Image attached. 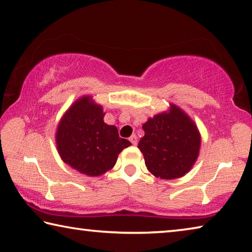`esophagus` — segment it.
<instances>
[{
    "mask_svg": "<svg viewBox=\"0 0 252 252\" xmlns=\"http://www.w3.org/2000/svg\"><path fill=\"white\" fill-rule=\"evenodd\" d=\"M129 140H130V142L133 144V146H136V144H138V139H136V136L134 134L131 135Z\"/></svg>",
    "mask_w": 252,
    "mask_h": 252,
    "instance_id": "esophagus-1",
    "label": "esophagus"
}]
</instances>
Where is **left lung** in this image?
I'll list each match as a JSON object with an SVG mask.
<instances>
[{"instance_id":"1","label":"left lung","mask_w":252,"mask_h":252,"mask_svg":"<svg viewBox=\"0 0 252 252\" xmlns=\"http://www.w3.org/2000/svg\"><path fill=\"white\" fill-rule=\"evenodd\" d=\"M138 148L147 169L164 180L181 178L192 169L199 157L201 135L194 121L178 105L149 118Z\"/></svg>"}]
</instances>
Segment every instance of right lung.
<instances>
[{
    "label": "right lung",
    "mask_w": 252,
    "mask_h": 252,
    "mask_svg": "<svg viewBox=\"0 0 252 252\" xmlns=\"http://www.w3.org/2000/svg\"><path fill=\"white\" fill-rule=\"evenodd\" d=\"M104 112L91 95L79 97L60 120L55 143L64 163L89 177L112 169L131 142L119 136L117 126L103 121Z\"/></svg>",
    "instance_id": "add662e5"
}]
</instances>
